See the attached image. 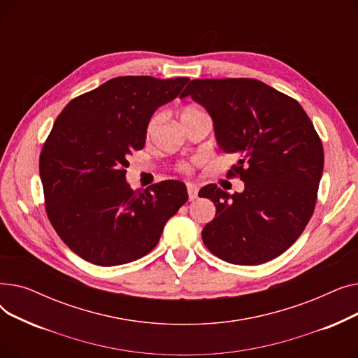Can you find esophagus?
Returning a JSON list of instances; mask_svg holds the SVG:
<instances>
[{
  "label": "esophagus",
  "instance_id": "esophagus-1",
  "mask_svg": "<svg viewBox=\"0 0 358 358\" xmlns=\"http://www.w3.org/2000/svg\"><path fill=\"white\" fill-rule=\"evenodd\" d=\"M187 193H189L190 200H196L197 194H199V187L196 184L189 182V184H187Z\"/></svg>",
  "mask_w": 358,
  "mask_h": 358
}]
</instances>
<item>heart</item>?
<instances>
[{"instance_id": "b5f03b06", "label": "heart", "mask_w": 358, "mask_h": 358, "mask_svg": "<svg viewBox=\"0 0 358 358\" xmlns=\"http://www.w3.org/2000/svg\"><path fill=\"white\" fill-rule=\"evenodd\" d=\"M204 113H206V111H204L201 107H197V106H187V107H184V108L181 110L180 117H181V122H185V120L193 119V117H196V116H199V115H204ZM159 122H161V115H159V113H154V115L149 117V120H148V123H146V127H145L146 136H150V135L154 134V130L157 129V126L159 124ZM178 171L187 174V173L192 171V166H190L189 164L182 162V164L178 165Z\"/></svg>"}]
</instances>
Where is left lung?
Segmentation results:
<instances>
[{"instance_id":"8db88e82","label":"left lung","mask_w":358,"mask_h":358,"mask_svg":"<svg viewBox=\"0 0 358 358\" xmlns=\"http://www.w3.org/2000/svg\"><path fill=\"white\" fill-rule=\"evenodd\" d=\"M187 96L209 111L219 148L239 157L228 176L245 184L235 194L216 184L200 190L216 204L204 245L239 266L281 255L316 206L324 146L312 120L294 99L254 78L193 80L180 97Z\"/></svg>"}]
</instances>
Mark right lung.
<instances>
[{"instance_id": "obj_1", "label": "right lung", "mask_w": 358, "mask_h": 358, "mask_svg": "<svg viewBox=\"0 0 358 358\" xmlns=\"http://www.w3.org/2000/svg\"><path fill=\"white\" fill-rule=\"evenodd\" d=\"M187 83L117 77L75 97L56 117L39 159L45 209L56 234L85 261L111 267L142 258L189 200L184 182L174 180L131 190L124 169L145 146L149 117Z\"/></svg>"}]
</instances>
